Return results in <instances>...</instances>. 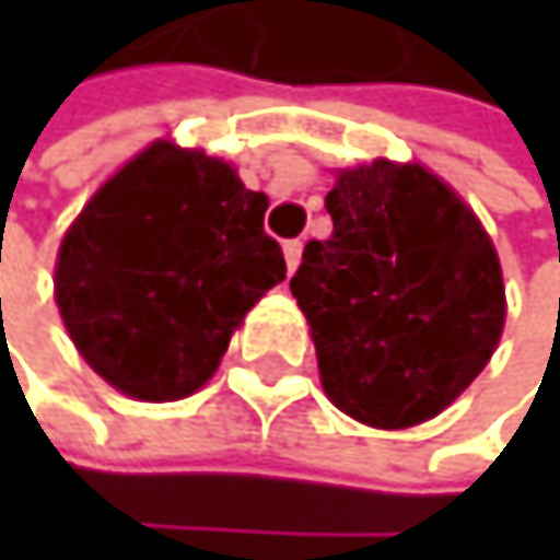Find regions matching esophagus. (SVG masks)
Listing matches in <instances>:
<instances>
[{"instance_id": "esophagus-1", "label": "esophagus", "mask_w": 560, "mask_h": 560, "mask_svg": "<svg viewBox=\"0 0 560 560\" xmlns=\"http://www.w3.org/2000/svg\"><path fill=\"white\" fill-rule=\"evenodd\" d=\"M299 261H302V242L292 238V242H285V265H289V271H295Z\"/></svg>"}]
</instances>
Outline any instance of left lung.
Segmentation results:
<instances>
[{
    "mask_svg": "<svg viewBox=\"0 0 560 560\" xmlns=\"http://www.w3.org/2000/svg\"><path fill=\"white\" fill-rule=\"evenodd\" d=\"M332 234L292 275L326 396L359 423L399 430L446 410L504 329V278L487 231L420 164L342 171Z\"/></svg>",
    "mask_w": 560,
    "mask_h": 560,
    "instance_id": "1",
    "label": "left lung"
}]
</instances>
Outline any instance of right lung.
<instances>
[{"label":"right lung","mask_w":560,"mask_h":560,"mask_svg":"<svg viewBox=\"0 0 560 560\" xmlns=\"http://www.w3.org/2000/svg\"><path fill=\"white\" fill-rule=\"evenodd\" d=\"M268 198L201 150L154 143L106 180L56 258V305L93 370L147 402L211 380L245 312L285 278Z\"/></svg>","instance_id":"right-lung-1"}]
</instances>
